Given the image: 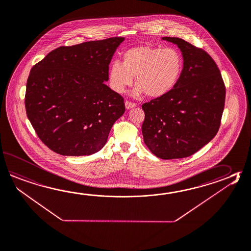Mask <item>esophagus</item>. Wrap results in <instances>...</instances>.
Here are the masks:
<instances>
[{"label": "esophagus", "instance_id": "34e87169", "mask_svg": "<svg viewBox=\"0 0 251 251\" xmlns=\"http://www.w3.org/2000/svg\"><path fill=\"white\" fill-rule=\"evenodd\" d=\"M136 103L135 102H130V101H126L125 102V107L126 109H131V108L136 107Z\"/></svg>", "mask_w": 251, "mask_h": 251}]
</instances>
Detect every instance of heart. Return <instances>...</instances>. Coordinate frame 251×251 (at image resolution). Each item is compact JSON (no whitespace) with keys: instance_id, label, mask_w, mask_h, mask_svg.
Segmentation results:
<instances>
[{"instance_id":"b5f03b06","label":"heart","mask_w":251,"mask_h":251,"mask_svg":"<svg viewBox=\"0 0 251 251\" xmlns=\"http://www.w3.org/2000/svg\"><path fill=\"white\" fill-rule=\"evenodd\" d=\"M122 58V62H111L107 71L109 86L118 94L132 85L135 76V96L145 92L150 98L163 97L176 85L183 68L182 56L174 47L134 46Z\"/></svg>"}]
</instances>
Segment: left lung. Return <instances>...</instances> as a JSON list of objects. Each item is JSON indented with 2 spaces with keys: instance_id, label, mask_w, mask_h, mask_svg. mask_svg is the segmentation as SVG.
<instances>
[{
  "instance_id": "1",
  "label": "left lung",
  "mask_w": 251,
  "mask_h": 251,
  "mask_svg": "<svg viewBox=\"0 0 251 251\" xmlns=\"http://www.w3.org/2000/svg\"><path fill=\"white\" fill-rule=\"evenodd\" d=\"M183 69L174 88L142 104L144 142L159 158H184L213 139L220 128L225 102V82L209 54L178 37Z\"/></svg>"
}]
</instances>
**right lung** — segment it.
Instances as JSON below:
<instances>
[{
	"instance_id": "obj_1",
	"label": "right lung",
	"mask_w": 251,
	"mask_h": 251,
	"mask_svg": "<svg viewBox=\"0 0 251 251\" xmlns=\"http://www.w3.org/2000/svg\"><path fill=\"white\" fill-rule=\"evenodd\" d=\"M124 37L61 46L31 69L25 106L38 138L62 155L102 149L125 112L123 97L105 85L108 67Z\"/></svg>"
}]
</instances>
